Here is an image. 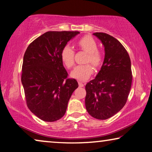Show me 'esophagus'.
Returning a JSON list of instances; mask_svg holds the SVG:
<instances>
[{"label": "esophagus", "instance_id": "34e87169", "mask_svg": "<svg viewBox=\"0 0 152 152\" xmlns=\"http://www.w3.org/2000/svg\"><path fill=\"white\" fill-rule=\"evenodd\" d=\"M78 84H79V86H80V87H83L84 86V84L82 82H78Z\"/></svg>", "mask_w": 152, "mask_h": 152}]
</instances>
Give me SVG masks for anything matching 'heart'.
<instances>
[{"label":"heart","mask_w":152,"mask_h":152,"mask_svg":"<svg viewBox=\"0 0 152 152\" xmlns=\"http://www.w3.org/2000/svg\"><path fill=\"white\" fill-rule=\"evenodd\" d=\"M77 44L83 50L88 54L86 62H91L93 66L97 67L102 63L101 54L97 51V43L95 39L90 36H85L78 41ZM75 52L70 45H66L61 51V58L62 61L68 68L72 67L75 63ZM93 68L90 64L79 65L73 68L70 72L72 77L80 81H85L90 77L93 74Z\"/></svg>","instance_id":"obj_1"}]
</instances>
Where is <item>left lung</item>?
Masks as SVG:
<instances>
[{
	"label": "left lung",
	"mask_w": 152,
	"mask_h": 152,
	"mask_svg": "<svg viewBox=\"0 0 152 152\" xmlns=\"http://www.w3.org/2000/svg\"><path fill=\"white\" fill-rule=\"evenodd\" d=\"M93 35L104 45V59L95 78L86 85L85 105L92 117L107 120L125 105L132 86V64L119 41L103 32Z\"/></svg>",
	"instance_id": "8db88e82"
}]
</instances>
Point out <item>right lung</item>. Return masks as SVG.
Here are the masks:
<instances>
[{"label": "right lung", "mask_w": 152, "mask_h": 152, "mask_svg": "<svg viewBox=\"0 0 152 152\" xmlns=\"http://www.w3.org/2000/svg\"><path fill=\"white\" fill-rule=\"evenodd\" d=\"M80 32L50 31L29 45L24 54L21 82L26 102L32 113L45 122H55L65 114L68 101L78 87L68 72L61 51Z\"/></svg>", "instance_id": "add662e5"}]
</instances>
